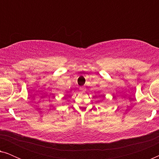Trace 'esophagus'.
<instances>
[{
    "mask_svg": "<svg viewBox=\"0 0 159 159\" xmlns=\"http://www.w3.org/2000/svg\"><path fill=\"white\" fill-rule=\"evenodd\" d=\"M80 91H81V92H84V91L85 90V89H84V87H81V88H80Z\"/></svg>",
    "mask_w": 159,
    "mask_h": 159,
    "instance_id": "obj_1",
    "label": "esophagus"
}]
</instances>
